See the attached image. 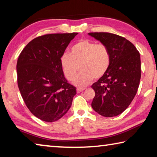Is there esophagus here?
<instances>
[{"instance_id":"esophagus-1","label":"esophagus","mask_w":157,"mask_h":157,"mask_svg":"<svg viewBox=\"0 0 157 157\" xmlns=\"http://www.w3.org/2000/svg\"><path fill=\"white\" fill-rule=\"evenodd\" d=\"M85 88H77V92L78 93H81L82 91H83Z\"/></svg>"}]
</instances>
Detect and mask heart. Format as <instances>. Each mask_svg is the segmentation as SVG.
<instances>
[{
	"label": "heart",
	"instance_id": "heart-1",
	"mask_svg": "<svg viewBox=\"0 0 157 157\" xmlns=\"http://www.w3.org/2000/svg\"><path fill=\"white\" fill-rule=\"evenodd\" d=\"M62 66L66 78L72 80L81 66L82 72L74 79L76 86H84L93 79H99L105 75L109 68L111 54L108 47L88 39H82L71 48V54L62 55Z\"/></svg>",
	"mask_w": 157,
	"mask_h": 157
}]
</instances>
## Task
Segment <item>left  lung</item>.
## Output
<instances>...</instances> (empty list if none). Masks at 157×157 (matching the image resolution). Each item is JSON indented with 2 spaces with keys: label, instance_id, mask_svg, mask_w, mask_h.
<instances>
[{
  "label": "left lung",
  "instance_id": "1",
  "mask_svg": "<svg viewBox=\"0 0 157 157\" xmlns=\"http://www.w3.org/2000/svg\"><path fill=\"white\" fill-rule=\"evenodd\" d=\"M89 34L106 45L111 54L107 72L91 86L95 93L91 107L102 116H116L129 107L136 94L141 76L139 52L132 43L117 34Z\"/></svg>",
  "mask_w": 157,
  "mask_h": 157
}]
</instances>
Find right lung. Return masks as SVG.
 Wrapping results in <instances>:
<instances>
[{
	"label": "right lung",
	"mask_w": 157,
	"mask_h": 157,
	"mask_svg": "<svg viewBox=\"0 0 157 157\" xmlns=\"http://www.w3.org/2000/svg\"><path fill=\"white\" fill-rule=\"evenodd\" d=\"M78 33L48 34L34 39L21 51L17 64V82L30 112L45 122L67 113L76 88L68 83L61 58Z\"/></svg>",
	"instance_id": "right-lung-1"
}]
</instances>
